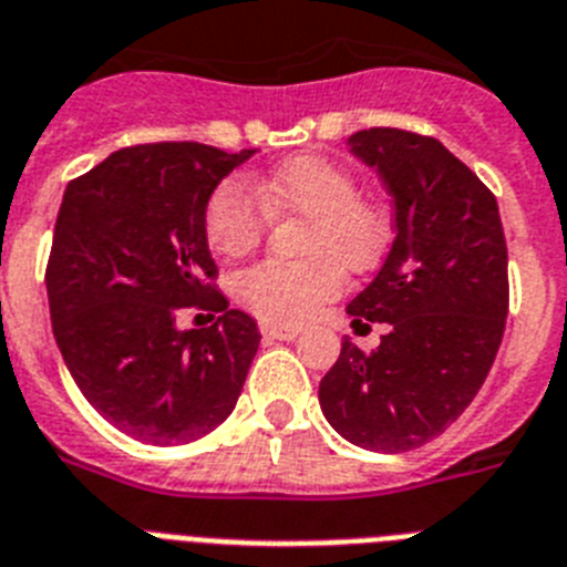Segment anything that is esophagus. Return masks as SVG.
<instances>
[{"instance_id": "1", "label": "esophagus", "mask_w": 567, "mask_h": 567, "mask_svg": "<svg viewBox=\"0 0 567 567\" xmlns=\"http://www.w3.org/2000/svg\"><path fill=\"white\" fill-rule=\"evenodd\" d=\"M259 331L265 339H277V342H290V339L299 337L297 328H279V324H262Z\"/></svg>"}]
</instances>
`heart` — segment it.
Masks as SVG:
<instances>
[{"label":"heart","instance_id":"b5f03b06","mask_svg":"<svg viewBox=\"0 0 567 567\" xmlns=\"http://www.w3.org/2000/svg\"><path fill=\"white\" fill-rule=\"evenodd\" d=\"M268 214H302L297 262L265 259L234 277V297L268 324L305 322L342 290V268L368 270L391 243V214L359 194L357 176L319 154H299L245 185L223 182L205 205V239L219 256L259 243Z\"/></svg>","mask_w":567,"mask_h":567}]
</instances>
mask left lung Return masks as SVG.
Instances as JSON below:
<instances>
[{
  "label": "left lung",
  "mask_w": 567,
  "mask_h": 567,
  "mask_svg": "<svg viewBox=\"0 0 567 567\" xmlns=\"http://www.w3.org/2000/svg\"><path fill=\"white\" fill-rule=\"evenodd\" d=\"M348 142L396 208L391 254L348 313L388 333L371 353L344 339L319 405L353 445L402 454L460 420L488 377L508 317V248L496 196L440 140L368 127Z\"/></svg>",
  "instance_id": "left-lung-1"
}]
</instances>
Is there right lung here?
<instances>
[{"label":"right lung","instance_id":"right-lung-1","mask_svg":"<svg viewBox=\"0 0 567 567\" xmlns=\"http://www.w3.org/2000/svg\"><path fill=\"white\" fill-rule=\"evenodd\" d=\"M254 151L199 142L122 147L68 182L45 285L79 391L122 433L185 445L234 411L259 348L256 322L214 285L205 205ZM182 310L215 324L179 332Z\"/></svg>","mask_w":567,"mask_h":567}]
</instances>
